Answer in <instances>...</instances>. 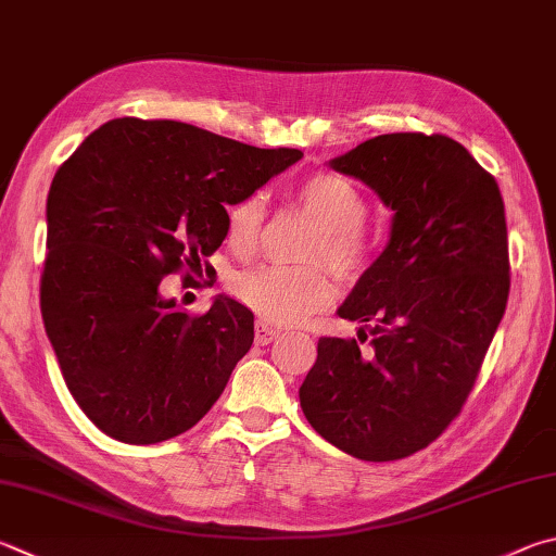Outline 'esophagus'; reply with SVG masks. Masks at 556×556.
I'll list each match as a JSON object with an SVG mask.
<instances>
[{"mask_svg": "<svg viewBox=\"0 0 556 556\" xmlns=\"http://www.w3.org/2000/svg\"><path fill=\"white\" fill-rule=\"evenodd\" d=\"M277 336H279V330L271 328L269 323H265V320H257V323H255V342H257V345L265 348V345H269V342L275 340Z\"/></svg>", "mask_w": 556, "mask_h": 556, "instance_id": "esophagus-1", "label": "esophagus"}]
</instances>
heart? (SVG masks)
<instances>
[{
  "label": "heart",
  "instance_id": "1",
  "mask_svg": "<svg viewBox=\"0 0 556 556\" xmlns=\"http://www.w3.org/2000/svg\"><path fill=\"white\" fill-rule=\"evenodd\" d=\"M299 199L323 226L313 257L326 260L340 277L365 275L377 257V245L362 233L367 201L350 179L330 173L311 175L299 187ZM265 220V199L248 194L228 208V243L238 252H252ZM236 296L269 323L294 326L328 306L330 279L323 269L257 267L236 279Z\"/></svg>",
  "mask_w": 556,
  "mask_h": 556
}]
</instances>
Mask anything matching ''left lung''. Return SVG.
<instances>
[{"instance_id":"left-lung-1","label":"left lung","mask_w":556,"mask_h":556,"mask_svg":"<svg viewBox=\"0 0 556 556\" xmlns=\"http://www.w3.org/2000/svg\"><path fill=\"white\" fill-rule=\"evenodd\" d=\"M393 211L389 243L338 316L367 336L320 338L299 389L311 428L365 462L428 447L462 410L510 289L503 197L447 136L387 134L328 163Z\"/></svg>"}]
</instances>
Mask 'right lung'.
<instances>
[{
    "instance_id": "obj_1",
    "label": "right lung",
    "mask_w": 556,
    "mask_h": 556,
    "mask_svg": "<svg viewBox=\"0 0 556 556\" xmlns=\"http://www.w3.org/2000/svg\"><path fill=\"white\" fill-rule=\"evenodd\" d=\"M304 157L181 121L114 118L48 191L40 313L77 406L109 438L155 445L206 416L255 340L252 311L216 296L201 316L160 281L201 267L228 211Z\"/></svg>"
}]
</instances>
